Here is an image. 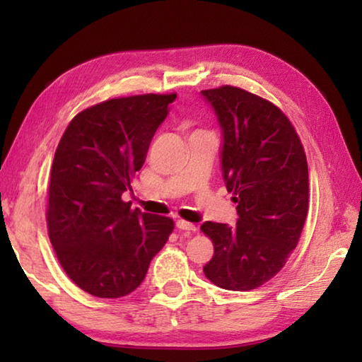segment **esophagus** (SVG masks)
Segmentation results:
<instances>
[{"label":"esophagus","mask_w":362,"mask_h":362,"mask_svg":"<svg viewBox=\"0 0 362 362\" xmlns=\"http://www.w3.org/2000/svg\"><path fill=\"white\" fill-rule=\"evenodd\" d=\"M175 226L179 230H182V231H196V226L193 225V223H189V222H185V220H177L175 222Z\"/></svg>","instance_id":"esophagus-1"}]
</instances>
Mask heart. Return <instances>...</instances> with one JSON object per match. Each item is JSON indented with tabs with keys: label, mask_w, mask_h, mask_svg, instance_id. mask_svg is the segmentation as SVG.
<instances>
[{
	"label": "heart",
	"mask_w": 362,
	"mask_h": 362,
	"mask_svg": "<svg viewBox=\"0 0 362 362\" xmlns=\"http://www.w3.org/2000/svg\"><path fill=\"white\" fill-rule=\"evenodd\" d=\"M199 132H203V131H199Z\"/></svg>",
	"instance_id": "b5f03b06"
}]
</instances>
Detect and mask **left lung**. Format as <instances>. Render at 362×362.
Masks as SVG:
<instances>
[{"label":"left lung","instance_id":"1","mask_svg":"<svg viewBox=\"0 0 362 362\" xmlns=\"http://www.w3.org/2000/svg\"><path fill=\"white\" fill-rule=\"evenodd\" d=\"M222 129L220 164L238 204L236 226L204 222L214 243L206 278L226 291L272 279L296 249L308 214V164L281 110L235 86L201 90Z\"/></svg>","mask_w":362,"mask_h":362}]
</instances>
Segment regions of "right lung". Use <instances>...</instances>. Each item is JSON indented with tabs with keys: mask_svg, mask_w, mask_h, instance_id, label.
<instances>
[{
	"mask_svg": "<svg viewBox=\"0 0 362 362\" xmlns=\"http://www.w3.org/2000/svg\"><path fill=\"white\" fill-rule=\"evenodd\" d=\"M175 97L97 103L78 113L60 139L49 182V240L69 278L90 296L136 291L174 230L173 218L131 209L121 196Z\"/></svg>",
	"mask_w": 362,
	"mask_h": 362,
	"instance_id": "obj_1",
	"label": "right lung"
}]
</instances>
